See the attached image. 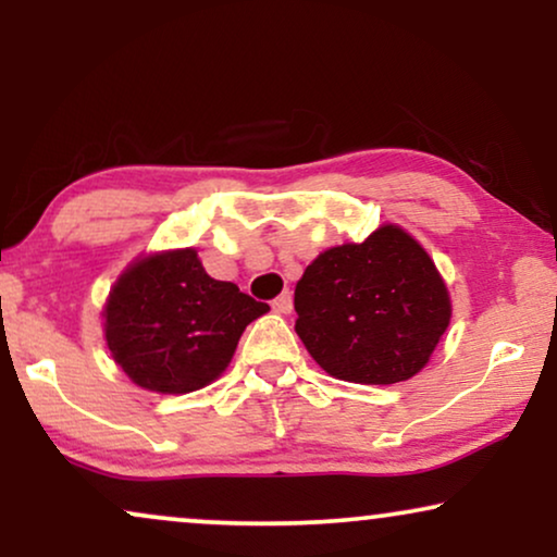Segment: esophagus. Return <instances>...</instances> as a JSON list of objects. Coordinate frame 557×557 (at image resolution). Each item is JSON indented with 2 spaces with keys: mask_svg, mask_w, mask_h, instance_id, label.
Masks as SVG:
<instances>
[{
  "mask_svg": "<svg viewBox=\"0 0 557 557\" xmlns=\"http://www.w3.org/2000/svg\"><path fill=\"white\" fill-rule=\"evenodd\" d=\"M292 309H294L292 292H284L276 301H273V311H278V314H292Z\"/></svg>",
  "mask_w": 557,
  "mask_h": 557,
  "instance_id": "1",
  "label": "esophagus"
}]
</instances>
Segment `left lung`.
<instances>
[{
	"instance_id": "obj_1",
	"label": "left lung",
	"mask_w": 557,
	"mask_h": 557,
	"mask_svg": "<svg viewBox=\"0 0 557 557\" xmlns=\"http://www.w3.org/2000/svg\"><path fill=\"white\" fill-rule=\"evenodd\" d=\"M296 334L332 377L393 385L418 375L451 322V296L400 225L319 253L294 292Z\"/></svg>"
}]
</instances>
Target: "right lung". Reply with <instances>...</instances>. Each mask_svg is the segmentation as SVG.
<instances>
[{"label": "right lung", "instance_id": "add662e5", "mask_svg": "<svg viewBox=\"0 0 557 557\" xmlns=\"http://www.w3.org/2000/svg\"><path fill=\"white\" fill-rule=\"evenodd\" d=\"M269 304L210 278L195 248L136 258L103 307L113 362L151 393L200 391L223 375L240 334Z\"/></svg>", "mask_w": 557, "mask_h": 557}]
</instances>
